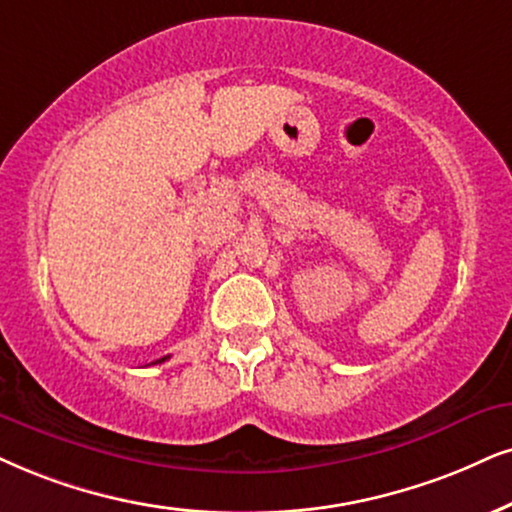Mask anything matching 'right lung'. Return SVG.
Instances as JSON below:
<instances>
[{
  "label": "right lung",
  "instance_id": "add662e5",
  "mask_svg": "<svg viewBox=\"0 0 512 512\" xmlns=\"http://www.w3.org/2000/svg\"><path fill=\"white\" fill-rule=\"evenodd\" d=\"M167 357H163V359H158V361H155V364H163V361H165Z\"/></svg>",
  "mask_w": 512,
  "mask_h": 512
}]
</instances>
